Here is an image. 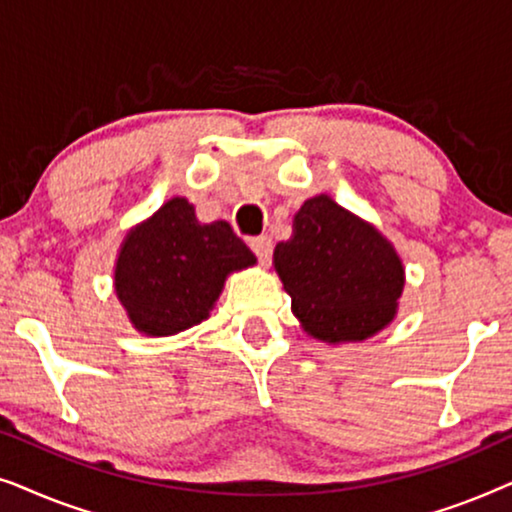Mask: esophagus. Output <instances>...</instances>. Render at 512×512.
Returning <instances> with one entry per match:
<instances>
[{"label":"esophagus","instance_id":"esophagus-1","mask_svg":"<svg viewBox=\"0 0 512 512\" xmlns=\"http://www.w3.org/2000/svg\"><path fill=\"white\" fill-rule=\"evenodd\" d=\"M251 251H254L258 261H261V265H268L270 256H272V240L268 235L254 237V240H251Z\"/></svg>","mask_w":512,"mask_h":512}]
</instances>
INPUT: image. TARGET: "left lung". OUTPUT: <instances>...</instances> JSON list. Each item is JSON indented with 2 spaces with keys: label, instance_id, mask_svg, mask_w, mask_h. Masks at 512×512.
<instances>
[{
  "label": "left lung",
  "instance_id": "left-lung-1",
  "mask_svg": "<svg viewBox=\"0 0 512 512\" xmlns=\"http://www.w3.org/2000/svg\"><path fill=\"white\" fill-rule=\"evenodd\" d=\"M272 265L303 331L328 345L368 340L396 319L405 286L401 256L373 223L331 195L303 202Z\"/></svg>",
  "mask_w": 512,
  "mask_h": 512
}]
</instances>
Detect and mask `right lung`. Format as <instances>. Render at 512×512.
I'll use <instances>...</instances> for the list:
<instances>
[{
    "label": "right lung",
    "mask_w": 512,
    "mask_h": 512,
    "mask_svg": "<svg viewBox=\"0 0 512 512\" xmlns=\"http://www.w3.org/2000/svg\"><path fill=\"white\" fill-rule=\"evenodd\" d=\"M251 265L256 256L228 221L200 223L177 195L123 237L114 291L135 331L167 338L205 321L228 275Z\"/></svg>",
    "instance_id": "right-lung-1"
}]
</instances>
